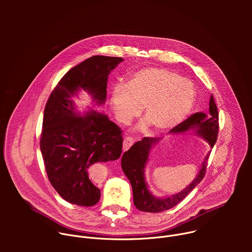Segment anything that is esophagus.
I'll return each mask as SVG.
<instances>
[{"label":"esophagus","mask_w":252,"mask_h":252,"mask_svg":"<svg viewBox=\"0 0 252 252\" xmlns=\"http://www.w3.org/2000/svg\"><path fill=\"white\" fill-rule=\"evenodd\" d=\"M132 143H133L132 138H130V137H126V138L124 139V145H123V150H124V152L127 151V150L132 146Z\"/></svg>","instance_id":"34e87169"}]
</instances>
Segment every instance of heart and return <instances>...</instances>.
Here are the masks:
<instances>
[{"mask_svg": "<svg viewBox=\"0 0 252 252\" xmlns=\"http://www.w3.org/2000/svg\"><path fill=\"white\" fill-rule=\"evenodd\" d=\"M192 85L178 74L163 67L150 66L138 69L127 84H118L111 94L115 116L122 124H128L145 106L147 122L156 132H166L181 125L194 102Z\"/></svg>", "mask_w": 252, "mask_h": 252, "instance_id": "b5f03b06", "label": "heart"}]
</instances>
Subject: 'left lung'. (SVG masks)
I'll return each mask as SVG.
<instances>
[{"label": "left lung", "mask_w": 252, "mask_h": 252, "mask_svg": "<svg viewBox=\"0 0 252 252\" xmlns=\"http://www.w3.org/2000/svg\"><path fill=\"white\" fill-rule=\"evenodd\" d=\"M219 111L217 103L213 96H210L209 111L205 113H195L191 115L188 120L183 122L181 125L171 129L174 133H184L190 130H194L196 134L204 138L211 148L217 142L219 134ZM158 137H143L141 140L136 141L134 145L123 155L122 158V168L128 178L133 192V203L135 207L145 212H161L172 208L177 203L185 199L189 192L202 181L205 175L207 158L209 154L206 156L202 166L193 179V182L184 189L181 192L173 194L169 197L158 198L152 194L148 189V185L145 178V168L149 160L150 151L159 140Z\"/></svg>", "instance_id": "1"}]
</instances>
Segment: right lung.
Listing matches in <instances>:
<instances>
[{"mask_svg": "<svg viewBox=\"0 0 252 252\" xmlns=\"http://www.w3.org/2000/svg\"><path fill=\"white\" fill-rule=\"evenodd\" d=\"M123 58L94 56L70 68L51 93L44 112L40 147L49 181L67 202L93 206L100 190L91 177L96 162L118 159L123 130L107 116L92 110L82 116L70 99L88 92L97 105L106 98L107 77Z\"/></svg>", "mask_w": 252, "mask_h": 252, "instance_id": "add662e5", "label": "right lung"}]
</instances>
